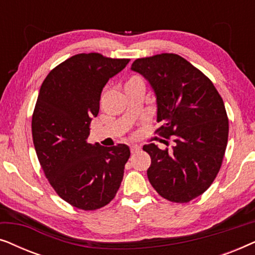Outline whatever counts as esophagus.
<instances>
[{
    "instance_id": "1",
    "label": "esophagus",
    "mask_w": 255,
    "mask_h": 255,
    "mask_svg": "<svg viewBox=\"0 0 255 255\" xmlns=\"http://www.w3.org/2000/svg\"><path fill=\"white\" fill-rule=\"evenodd\" d=\"M130 151H131V153H137L139 151V147L137 145H132V146H130Z\"/></svg>"
}]
</instances>
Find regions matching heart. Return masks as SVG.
Returning a JSON list of instances; mask_svg holds the SVG:
<instances>
[{"label": "heart", "instance_id": "obj_1", "mask_svg": "<svg viewBox=\"0 0 255 255\" xmlns=\"http://www.w3.org/2000/svg\"><path fill=\"white\" fill-rule=\"evenodd\" d=\"M135 85H144V82H142V80L140 78H138V76H132V78L128 79L127 83H125V87H131Z\"/></svg>", "mask_w": 255, "mask_h": 255}]
</instances>
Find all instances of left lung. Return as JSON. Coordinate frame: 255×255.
<instances>
[{"label": "left lung", "mask_w": 255, "mask_h": 255, "mask_svg": "<svg viewBox=\"0 0 255 255\" xmlns=\"http://www.w3.org/2000/svg\"><path fill=\"white\" fill-rule=\"evenodd\" d=\"M131 69L155 93L161 125L154 133L174 142L170 149L144 145L151 156L149 182L161 197L187 203L203 194L221 169L229 138L224 102L211 80L179 54L135 59Z\"/></svg>", "instance_id": "1"}]
</instances>
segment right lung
I'll return each mask as SVG.
<instances>
[{
	"mask_svg": "<svg viewBox=\"0 0 255 255\" xmlns=\"http://www.w3.org/2000/svg\"><path fill=\"white\" fill-rule=\"evenodd\" d=\"M128 61L95 52L75 54L52 69L40 87L31 122L38 160L55 193L81 210L114 200L130 158L124 144L88 142L103 87Z\"/></svg>",
	"mask_w": 255,
	"mask_h": 255,
	"instance_id": "right-lung-1",
	"label": "right lung"
}]
</instances>
